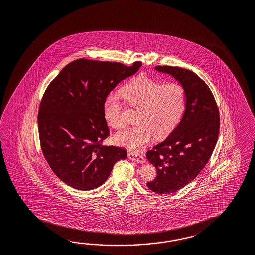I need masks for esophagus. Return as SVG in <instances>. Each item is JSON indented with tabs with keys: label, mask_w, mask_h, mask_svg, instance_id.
<instances>
[{
	"label": "esophagus",
	"mask_w": 255,
	"mask_h": 255,
	"mask_svg": "<svg viewBox=\"0 0 255 255\" xmlns=\"http://www.w3.org/2000/svg\"><path fill=\"white\" fill-rule=\"evenodd\" d=\"M128 158L131 159V160H133V161H135V162H137V163H144V161H145L144 156L140 155L139 153H136V152H129L128 153Z\"/></svg>",
	"instance_id": "34e87169"
}]
</instances>
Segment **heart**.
Wrapping results in <instances>:
<instances>
[{
  "label": "heart",
  "instance_id": "obj_1",
  "mask_svg": "<svg viewBox=\"0 0 255 255\" xmlns=\"http://www.w3.org/2000/svg\"><path fill=\"white\" fill-rule=\"evenodd\" d=\"M129 106L138 109V124L115 134L114 142L128 149H138L148 144L154 135L167 136L176 127L186 108V92L177 83L158 82L141 74L121 89ZM124 102L116 93H110L104 102L105 121L110 127L121 129L124 125Z\"/></svg>",
  "mask_w": 255,
  "mask_h": 255
}]
</instances>
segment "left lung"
Returning <instances> with one entry per match:
<instances>
[{
  "instance_id": "8db88e82",
  "label": "left lung",
  "mask_w": 255,
  "mask_h": 255,
  "mask_svg": "<svg viewBox=\"0 0 255 255\" xmlns=\"http://www.w3.org/2000/svg\"><path fill=\"white\" fill-rule=\"evenodd\" d=\"M155 69L179 81L186 92V110L165 141L146 152L156 167V178L147 182L158 194L175 192L189 184L205 167L217 143L220 116L206 83L191 70L171 66Z\"/></svg>"
}]
</instances>
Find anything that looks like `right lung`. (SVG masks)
Segmentation results:
<instances>
[{"label": "right lung", "mask_w": 255, "mask_h": 255, "mask_svg": "<svg viewBox=\"0 0 255 255\" xmlns=\"http://www.w3.org/2000/svg\"><path fill=\"white\" fill-rule=\"evenodd\" d=\"M141 66L140 61L129 67L80 58L49 83L38 112L40 144L49 166L67 185L79 190L97 188L118 160L127 158L124 148L102 145L110 136L104 102Z\"/></svg>", "instance_id": "1"}]
</instances>
